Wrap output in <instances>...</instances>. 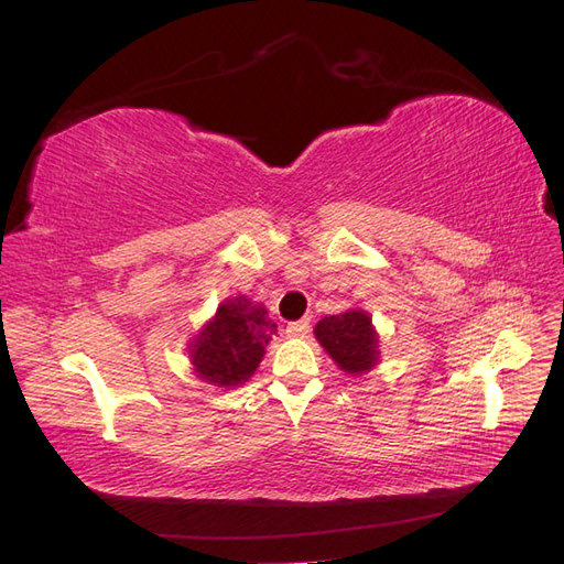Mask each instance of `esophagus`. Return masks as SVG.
Listing matches in <instances>:
<instances>
[{
    "label": "esophagus",
    "mask_w": 564,
    "mask_h": 564,
    "mask_svg": "<svg viewBox=\"0 0 564 564\" xmlns=\"http://www.w3.org/2000/svg\"><path fill=\"white\" fill-rule=\"evenodd\" d=\"M286 336H303L311 332V322L308 319H299V322H289L284 327Z\"/></svg>",
    "instance_id": "esophagus-1"
}]
</instances>
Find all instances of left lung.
Here are the masks:
<instances>
[{
  "instance_id": "1",
  "label": "left lung",
  "mask_w": 564,
  "mask_h": 564,
  "mask_svg": "<svg viewBox=\"0 0 564 564\" xmlns=\"http://www.w3.org/2000/svg\"><path fill=\"white\" fill-rule=\"evenodd\" d=\"M315 336L332 360L348 373H362L379 360V340L362 311H348L317 322Z\"/></svg>"
}]
</instances>
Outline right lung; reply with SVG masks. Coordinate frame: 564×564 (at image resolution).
Here are the masks:
<instances>
[{"mask_svg":"<svg viewBox=\"0 0 564 564\" xmlns=\"http://www.w3.org/2000/svg\"><path fill=\"white\" fill-rule=\"evenodd\" d=\"M265 315V308L245 296L220 303L191 350L199 377L218 386L247 381L261 362L270 334L278 332V324Z\"/></svg>","mask_w":564,"mask_h":564,"instance_id":"add662e5","label":"right lung"}]
</instances>
